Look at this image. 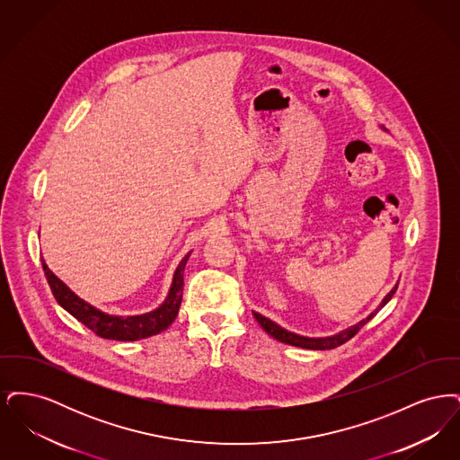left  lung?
Instances as JSON below:
<instances>
[{
    "mask_svg": "<svg viewBox=\"0 0 460 460\" xmlns=\"http://www.w3.org/2000/svg\"><path fill=\"white\" fill-rule=\"evenodd\" d=\"M396 286L398 285H394V289L383 298V302L379 304V308L386 305V304L392 300V296H394V291H396ZM379 308H376V312H377ZM376 312L369 314V315H367L366 319H362L358 324L350 326V328L345 329V331H341V332H338V334L326 336V338H306V336H300V334H296V332H291V331H288V329L281 328L279 324H276L274 321L263 317L262 314H259V312H253V317L257 319V323L261 324V328H262L267 334H270L274 340H278V341H281V343L291 345V347L308 349V350H331V349H336V347L347 343L350 338H353V336L358 332V329L362 328L366 323L371 321L372 317L376 315Z\"/></svg>",
    "mask_w": 460,
    "mask_h": 460,
    "instance_id": "left-lung-1",
    "label": "left lung"
}]
</instances>
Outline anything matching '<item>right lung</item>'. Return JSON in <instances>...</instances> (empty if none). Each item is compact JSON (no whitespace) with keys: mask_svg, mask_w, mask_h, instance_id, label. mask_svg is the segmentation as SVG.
<instances>
[{"mask_svg":"<svg viewBox=\"0 0 460 460\" xmlns=\"http://www.w3.org/2000/svg\"><path fill=\"white\" fill-rule=\"evenodd\" d=\"M188 259H190V253L177 265L169 295L162 305L155 308L152 312H146L141 315H128V317L111 315V314H107V312L91 305L88 302H84L62 279H58L48 269L44 261L41 262H43L44 276L48 279V285L51 288L53 296L70 315H74L79 323H83L94 334H98L105 340L136 341V340H143V338H150L154 334H158L174 323L179 306H181V300H182L184 267H186Z\"/></svg>","mask_w":460,"mask_h":460,"instance_id":"add662e5","label":"right lung"}]
</instances>
